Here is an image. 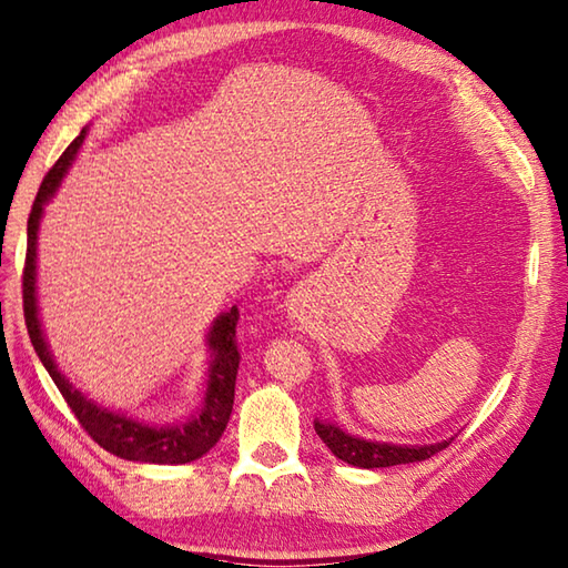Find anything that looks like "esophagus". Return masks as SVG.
<instances>
[{"mask_svg":"<svg viewBox=\"0 0 568 568\" xmlns=\"http://www.w3.org/2000/svg\"><path fill=\"white\" fill-rule=\"evenodd\" d=\"M287 305H291L293 313L297 311V305H301V291H293V295H291V301H287Z\"/></svg>","mask_w":568,"mask_h":568,"instance_id":"34e87169","label":"esophagus"}]
</instances>
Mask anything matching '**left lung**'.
Returning a JSON list of instances; mask_svg holds the SVG:
<instances>
[{"mask_svg": "<svg viewBox=\"0 0 568 568\" xmlns=\"http://www.w3.org/2000/svg\"><path fill=\"white\" fill-rule=\"evenodd\" d=\"M315 432L325 447L333 452L337 459H343L359 469H377V467H395V464H412L429 459L445 449L452 439L435 442V445H392V442H373L357 435H349L343 427L333 425L327 419H315Z\"/></svg>", "mask_w": 568, "mask_h": 568, "instance_id": "obj_1", "label": "left lung"}]
</instances>
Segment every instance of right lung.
Segmentation results:
<instances>
[{"instance_id": "right-lung-1", "label": "right lung", "mask_w": 568, "mask_h": 568, "mask_svg": "<svg viewBox=\"0 0 568 568\" xmlns=\"http://www.w3.org/2000/svg\"><path fill=\"white\" fill-rule=\"evenodd\" d=\"M87 139V129H81L79 136L71 141V146L61 153L44 181L39 185V193L27 221V263H24V320L29 337L47 367L49 377L54 379L67 405L74 412L91 439L99 442L101 447L111 455L129 462H146V464H189L203 457L205 452L215 447L221 439L225 425H229L233 412L235 395V375H239V343H235V323H239V307H231L213 320L209 329V377H205L203 407L189 419H179L173 425H149V422L123 415V412L109 409L99 402L89 399L84 392L69 383L67 375H61L59 365L51 357L47 345L44 327H41L39 303H37V243H39V225L44 219V205L54 199L71 161L77 159L81 143Z\"/></svg>"}]
</instances>
